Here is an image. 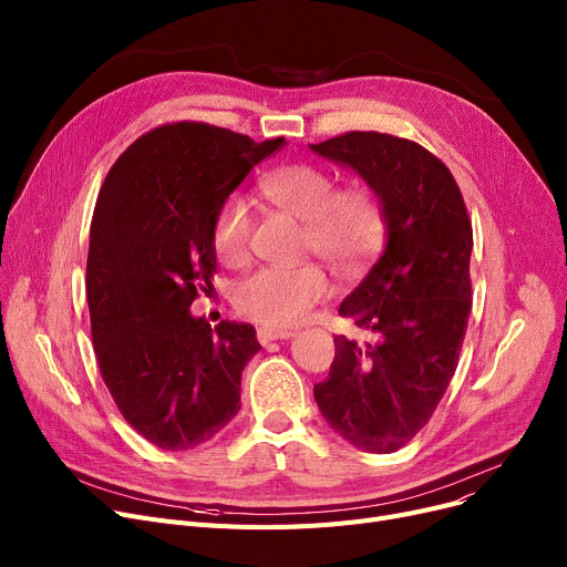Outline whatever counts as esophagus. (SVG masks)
I'll use <instances>...</instances> for the list:
<instances>
[{"instance_id":"esophagus-1","label":"esophagus","mask_w":567,"mask_h":567,"mask_svg":"<svg viewBox=\"0 0 567 567\" xmlns=\"http://www.w3.org/2000/svg\"><path fill=\"white\" fill-rule=\"evenodd\" d=\"M291 336H293L291 331H287V329H274V326H261V329L257 331V340H259L261 344L274 342V340H287V338H291Z\"/></svg>"}]
</instances>
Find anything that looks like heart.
<instances>
[{"mask_svg": "<svg viewBox=\"0 0 567 567\" xmlns=\"http://www.w3.org/2000/svg\"><path fill=\"white\" fill-rule=\"evenodd\" d=\"M264 197L303 223L306 246L342 274L363 268L385 241V212L368 184L338 188L336 176L312 163L268 172L259 184ZM250 202L227 195L212 225V248L220 264L241 266L250 255ZM329 293V278L315 264L261 266L234 285L236 310L266 326L301 321Z\"/></svg>", "mask_w": 567, "mask_h": 567, "instance_id": "heart-1", "label": "heart"}]
</instances>
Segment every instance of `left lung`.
<instances>
[{
  "instance_id": "1",
  "label": "left lung",
  "mask_w": 567,
  "mask_h": 567,
  "mask_svg": "<svg viewBox=\"0 0 567 567\" xmlns=\"http://www.w3.org/2000/svg\"><path fill=\"white\" fill-rule=\"evenodd\" d=\"M310 148L363 176L389 234L338 310L370 342L336 336V359L315 400L355 449L395 453L427 425L457 370L471 312L466 204L451 169L419 142L349 131Z\"/></svg>"
}]
</instances>
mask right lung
<instances>
[{
	"label": "right lung",
	"instance_id": "obj_1",
	"mask_svg": "<svg viewBox=\"0 0 567 567\" xmlns=\"http://www.w3.org/2000/svg\"><path fill=\"white\" fill-rule=\"evenodd\" d=\"M282 142L163 124L105 176L86 255L94 351L116 409L163 451L195 449L241 409V372L261 349L255 329L236 321L212 329L188 308L214 289L220 202Z\"/></svg>",
	"mask_w": 567,
	"mask_h": 567
}]
</instances>
